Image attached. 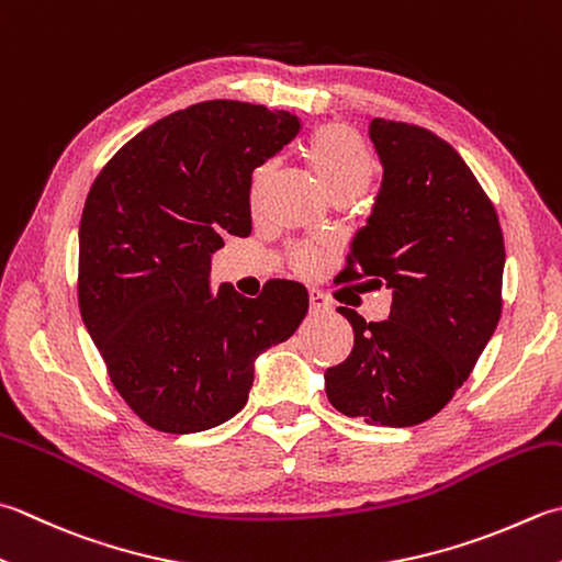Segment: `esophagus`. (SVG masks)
<instances>
[{"instance_id": "obj_1", "label": "esophagus", "mask_w": 562, "mask_h": 562, "mask_svg": "<svg viewBox=\"0 0 562 562\" xmlns=\"http://www.w3.org/2000/svg\"><path fill=\"white\" fill-rule=\"evenodd\" d=\"M310 312L312 314H324V312H331V302H328V296L318 290H310Z\"/></svg>"}]
</instances>
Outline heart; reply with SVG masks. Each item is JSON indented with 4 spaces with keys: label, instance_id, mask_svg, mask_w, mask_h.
Returning a JSON list of instances; mask_svg holds the SVG:
<instances>
[{
    "label": "heart",
    "instance_id": "obj_1",
    "mask_svg": "<svg viewBox=\"0 0 562 562\" xmlns=\"http://www.w3.org/2000/svg\"><path fill=\"white\" fill-rule=\"evenodd\" d=\"M304 158L312 165L314 172L322 178L328 194L336 202L348 200L353 202L356 196L368 190L372 178L378 172L375 156H372L366 138L360 136V131L344 121L336 124L318 126L314 134L306 138ZM274 175V160L262 162L256 168L250 180V200L256 204L262 192L268 190V184ZM288 258L292 268L300 272H312L318 268V262L324 260V246L316 244H294L288 250Z\"/></svg>",
    "mask_w": 562,
    "mask_h": 562
}]
</instances>
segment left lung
Returning a JSON list of instances; mask_svg holds the SVG:
<instances>
[{"label":"left lung","instance_id":"left-lung-1","mask_svg":"<svg viewBox=\"0 0 562 562\" xmlns=\"http://www.w3.org/2000/svg\"><path fill=\"white\" fill-rule=\"evenodd\" d=\"M384 165L368 226L340 280L392 288V312L353 326V350L326 370L340 414L375 426H416L453 400L502 316L504 236L494 204L458 150L434 131L372 119Z\"/></svg>","mask_w":562,"mask_h":562}]
</instances>
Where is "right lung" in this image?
<instances>
[{
    "mask_svg": "<svg viewBox=\"0 0 562 562\" xmlns=\"http://www.w3.org/2000/svg\"><path fill=\"white\" fill-rule=\"evenodd\" d=\"M268 106L212 99L143 128L90 187L77 302L116 392L140 422L196 434L244 409L252 360L310 310L300 282L248 300L209 288L224 236L250 234V178L296 136Z\"/></svg>",
    "mask_w": 562,
    "mask_h": 562,
    "instance_id": "add662e5",
    "label": "right lung"
}]
</instances>
